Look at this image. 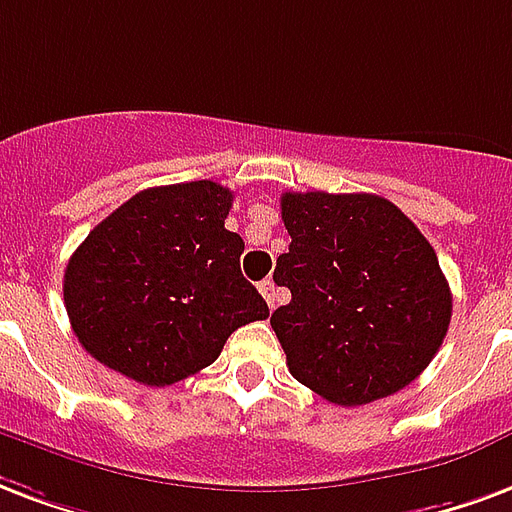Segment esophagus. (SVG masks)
<instances>
[{
    "instance_id": "34e87169",
    "label": "esophagus",
    "mask_w": 512,
    "mask_h": 512,
    "mask_svg": "<svg viewBox=\"0 0 512 512\" xmlns=\"http://www.w3.org/2000/svg\"><path fill=\"white\" fill-rule=\"evenodd\" d=\"M260 295L266 298L268 309H274V306H276V285H274V279H263V282H260Z\"/></svg>"
}]
</instances>
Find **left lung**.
Wrapping results in <instances>:
<instances>
[{
  "instance_id": "obj_1",
  "label": "left lung",
  "mask_w": 512,
  "mask_h": 512,
  "mask_svg": "<svg viewBox=\"0 0 512 512\" xmlns=\"http://www.w3.org/2000/svg\"><path fill=\"white\" fill-rule=\"evenodd\" d=\"M290 249L274 282L290 304L271 328L295 380L339 407L407 388L445 339L453 312L437 252L380 195L285 192Z\"/></svg>"
}]
</instances>
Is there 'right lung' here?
Listing matches in <instances>:
<instances>
[{"instance_id": "add662e5", "label": "right lung", "mask_w": 512, "mask_h": 512, "mask_svg": "<svg viewBox=\"0 0 512 512\" xmlns=\"http://www.w3.org/2000/svg\"><path fill=\"white\" fill-rule=\"evenodd\" d=\"M217 181L143 189L86 236L64 271V306L92 358L140 385H173L217 361L227 336L266 320L241 274Z\"/></svg>"}]
</instances>
